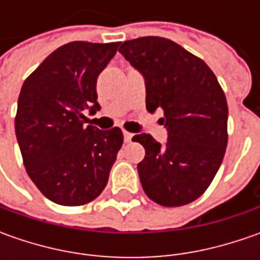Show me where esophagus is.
I'll return each mask as SVG.
<instances>
[{
	"label": "esophagus",
	"mask_w": 260,
	"mask_h": 260,
	"mask_svg": "<svg viewBox=\"0 0 260 260\" xmlns=\"http://www.w3.org/2000/svg\"><path fill=\"white\" fill-rule=\"evenodd\" d=\"M123 136H124V142H132V137H133V135L132 133H128V132H123Z\"/></svg>",
	"instance_id": "esophagus-1"
}]
</instances>
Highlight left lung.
Masks as SVG:
<instances>
[{
	"mask_svg": "<svg viewBox=\"0 0 260 260\" xmlns=\"http://www.w3.org/2000/svg\"><path fill=\"white\" fill-rule=\"evenodd\" d=\"M118 52L145 79L146 108L164 111L168 142L133 137L145 147L137 172L146 195L165 207L192 203L214 179L227 146V101L204 60L164 37L124 42Z\"/></svg>",
	"mask_w": 260,
	"mask_h": 260,
	"instance_id": "8db88e82",
	"label": "left lung"
}]
</instances>
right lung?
I'll return each mask as SVG.
<instances>
[{
	"label": "right lung",
	"instance_id": "obj_1",
	"mask_svg": "<svg viewBox=\"0 0 260 260\" xmlns=\"http://www.w3.org/2000/svg\"><path fill=\"white\" fill-rule=\"evenodd\" d=\"M120 43L72 42L60 46L21 86L15 136L25 171L56 204L82 205L103 192L123 145L118 127L85 125L95 114L96 78Z\"/></svg>",
	"mask_w": 260,
	"mask_h": 260
}]
</instances>
